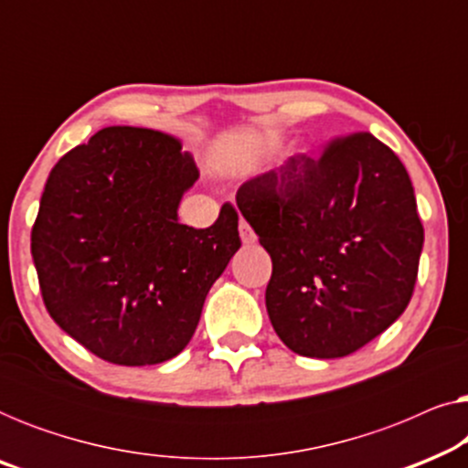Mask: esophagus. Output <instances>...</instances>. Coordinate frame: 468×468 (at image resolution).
I'll return each mask as SVG.
<instances>
[{
    "instance_id": "34e87169",
    "label": "esophagus",
    "mask_w": 468,
    "mask_h": 468,
    "mask_svg": "<svg viewBox=\"0 0 468 468\" xmlns=\"http://www.w3.org/2000/svg\"><path fill=\"white\" fill-rule=\"evenodd\" d=\"M239 229H240V239H242V242H245V245H253V242L258 240V236H255V232L247 221H240Z\"/></svg>"
}]
</instances>
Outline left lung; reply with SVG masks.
<instances>
[{
    "label": "left lung",
    "mask_w": 468,
    "mask_h": 468,
    "mask_svg": "<svg viewBox=\"0 0 468 468\" xmlns=\"http://www.w3.org/2000/svg\"><path fill=\"white\" fill-rule=\"evenodd\" d=\"M236 204L271 253L268 317L293 354L349 356L407 309L424 226L405 165L373 133L298 153L240 185Z\"/></svg>",
    "instance_id": "1"
}]
</instances>
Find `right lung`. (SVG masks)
Masks as SVG:
<instances>
[{"mask_svg": "<svg viewBox=\"0 0 468 468\" xmlns=\"http://www.w3.org/2000/svg\"><path fill=\"white\" fill-rule=\"evenodd\" d=\"M175 136L104 127L50 170L31 228L48 315L101 360L146 367L187 347L204 300L240 249L223 204L207 229L176 208L200 172Z\"/></svg>", "mask_w": 468, "mask_h": 468, "instance_id": "add662e5", "label": "right lung"}]
</instances>
